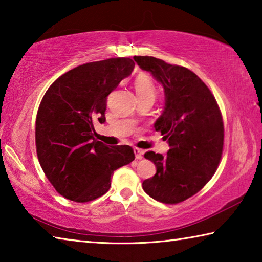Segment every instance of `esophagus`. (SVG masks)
<instances>
[{
    "label": "esophagus",
    "instance_id": "34e87169",
    "mask_svg": "<svg viewBox=\"0 0 262 262\" xmlns=\"http://www.w3.org/2000/svg\"><path fill=\"white\" fill-rule=\"evenodd\" d=\"M134 154H135V157H136V159H142V158H143L144 150L139 149V148H134Z\"/></svg>",
    "mask_w": 262,
    "mask_h": 262
}]
</instances>
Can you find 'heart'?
I'll use <instances>...</instances> for the list:
<instances>
[{"label":"heart","instance_id":"heart-1","mask_svg":"<svg viewBox=\"0 0 262 262\" xmlns=\"http://www.w3.org/2000/svg\"><path fill=\"white\" fill-rule=\"evenodd\" d=\"M134 88L136 91V95L139 97V99H154L156 98L157 91L156 86L152 82V79L144 74L139 75L135 78L134 82Z\"/></svg>","mask_w":262,"mask_h":262}]
</instances>
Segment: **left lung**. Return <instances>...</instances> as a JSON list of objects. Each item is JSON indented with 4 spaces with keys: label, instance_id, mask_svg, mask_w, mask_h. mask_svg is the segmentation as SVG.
I'll list each match as a JSON object with an SVG mask.
<instances>
[{
    "label": "left lung",
    "instance_id": "1",
    "mask_svg": "<svg viewBox=\"0 0 262 262\" xmlns=\"http://www.w3.org/2000/svg\"><path fill=\"white\" fill-rule=\"evenodd\" d=\"M140 68L164 86L165 106L155 122L170 150L166 156L148 151L156 174L142 184L149 196L177 205L193 196L219 167L224 145V125L214 95L196 74L154 56H134Z\"/></svg>",
    "mask_w": 262,
    "mask_h": 262
}]
</instances>
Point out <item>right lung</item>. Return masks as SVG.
<instances>
[{"label": "right lung", "mask_w": 262, "mask_h": 262, "mask_svg": "<svg viewBox=\"0 0 262 262\" xmlns=\"http://www.w3.org/2000/svg\"><path fill=\"white\" fill-rule=\"evenodd\" d=\"M134 66L129 57L89 62L60 76L42 97L35 120L38 159L68 200H96L110 189L113 172L134 161L129 145L107 147L95 140V125L106 120L108 95Z\"/></svg>", "instance_id": "1"}]
</instances>
